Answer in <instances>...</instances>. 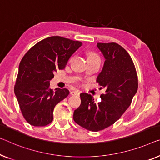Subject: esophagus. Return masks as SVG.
<instances>
[{"label": "esophagus", "instance_id": "obj_1", "mask_svg": "<svg viewBox=\"0 0 160 160\" xmlns=\"http://www.w3.org/2000/svg\"><path fill=\"white\" fill-rule=\"evenodd\" d=\"M80 93V92L79 91V90H72V91L70 92V94L72 95H79Z\"/></svg>", "mask_w": 160, "mask_h": 160}]
</instances>
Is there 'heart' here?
<instances>
[{
  "label": "heart",
  "mask_w": 160,
  "mask_h": 160,
  "mask_svg": "<svg viewBox=\"0 0 160 160\" xmlns=\"http://www.w3.org/2000/svg\"><path fill=\"white\" fill-rule=\"evenodd\" d=\"M88 59H100L98 54L93 52H89L88 53Z\"/></svg>",
  "instance_id": "b5f03b06"
}]
</instances>
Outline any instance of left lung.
<instances>
[{
  "instance_id": "8db88e82",
  "label": "left lung",
  "mask_w": 160,
  "mask_h": 160,
  "mask_svg": "<svg viewBox=\"0 0 160 160\" xmlns=\"http://www.w3.org/2000/svg\"><path fill=\"white\" fill-rule=\"evenodd\" d=\"M97 47L106 59L97 82L106 91L98 103L91 95L80 93L81 104L73 114L78 125L91 132L103 130L118 121L138 89L137 71L128 52L114 42L98 43Z\"/></svg>"
}]
</instances>
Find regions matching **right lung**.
<instances>
[{"label":"right lung","mask_w":160,"mask_h":160,"mask_svg":"<svg viewBox=\"0 0 160 160\" xmlns=\"http://www.w3.org/2000/svg\"><path fill=\"white\" fill-rule=\"evenodd\" d=\"M82 42L50 37L36 44L21 59L14 92L23 117L29 124L44 126L53 120L56 105L70 93L66 88H49L54 72L63 70Z\"/></svg>","instance_id":"right-lung-1"}]
</instances>
